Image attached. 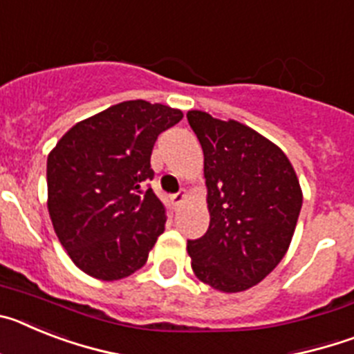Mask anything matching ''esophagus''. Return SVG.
<instances>
[{"mask_svg": "<svg viewBox=\"0 0 354 354\" xmlns=\"http://www.w3.org/2000/svg\"><path fill=\"white\" fill-rule=\"evenodd\" d=\"M184 198H186V189H180L179 193H174V195H171V202H174L175 205L183 204Z\"/></svg>", "mask_w": 354, "mask_h": 354, "instance_id": "34e87169", "label": "esophagus"}]
</instances>
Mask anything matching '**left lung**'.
Masks as SVG:
<instances>
[{"instance_id":"left-lung-1","label":"left lung","mask_w":354,"mask_h":354,"mask_svg":"<svg viewBox=\"0 0 354 354\" xmlns=\"http://www.w3.org/2000/svg\"><path fill=\"white\" fill-rule=\"evenodd\" d=\"M204 150L211 212L207 232L187 241L196 277L221 292L264 280L286 255L303 195L292 165L274 143L236 120L187 111Z\"/></svg>"}]
</instances>
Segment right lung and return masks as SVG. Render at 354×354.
Segmentation results:
<instances>
[{"label": "right lung", "mask_w": 354, "mask_h": 354, "mask_svg": "<svg viewBox=\"0 0 354 354\" xmlns=\"http://www.w3.org/2000/svg\"><path fill=\"white\" fill-rule=\"evenodd\" d=\"M180 109L126 101L68 129L48 158V207L72 262L99 280L140 270L165 230L152 149Z\"/></svg>", "instance_id": "obj_1"}]
</instances>
